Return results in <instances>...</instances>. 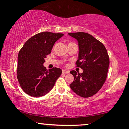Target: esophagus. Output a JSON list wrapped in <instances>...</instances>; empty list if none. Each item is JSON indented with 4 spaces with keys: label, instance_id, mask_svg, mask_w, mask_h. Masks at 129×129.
Returning a JSON list of instances; mask_svg holds the SVG:
<instances>
[{
    "label": "esophagus",
    "instance_id": "obj_1",
    "mask_svg": "<svg viewBox=\"0 0 129 129\" xmlns=\"http://www.w3.org/2000/svg\"><path fill=\"white\" fill-rule=\"evenodd\" d=\"M62 73L63 74H67V73H69V71H67V70H62Z\"/></svg>",
    "mask_w": 129,
    "mask_h": 129
}]
</instances>
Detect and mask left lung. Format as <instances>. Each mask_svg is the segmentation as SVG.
Segmentation results:
<instances>
[{"instance_id": "obj_1", "label": "left lung", "mask_w": 129, "mask_h": 129, "mask_svg": "<svg viewBox=\"0 0 129 129\" xmlns=\"http://www.w3.org/2000/svg\"><path fill=\"white\" fill-rule=\"evenodd\" d=\"M69 35L78 41L79 56L76 64L83 70L81 74L71 71L74 81L70 87L80 96H92L101 88L107 78L110 63L107 51L103 43L90 34L78 32Z\"/></svg>"}]
</instances>
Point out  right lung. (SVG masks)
Returning a JSON list of instances; mask_svg holds the SVG:
<instances>
[{
  "instance_id": "1",
  "label": "right lung",
  "mask_w": 129,
  "mask_h": 129,
  "mask_svg": "<svg viewBox=\"0 0 129 129\" xmlns=\"http://www.w3.org/2000/svg\"><path fill=\"white\" fill-rule=\"evenodd\" d=\"M63 36L62 33H39L29 38L19 51L17 78L22 90L28 95H45L61 75L59 68L47 70L43 63L54 43Z\"/></svg>"
}]
</instances>
